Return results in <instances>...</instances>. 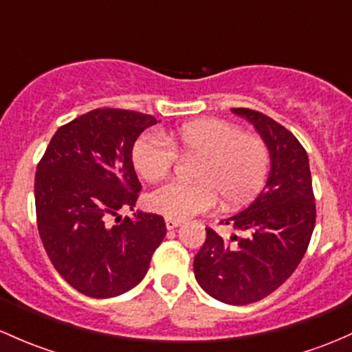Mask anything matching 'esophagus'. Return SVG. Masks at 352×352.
<instances>
[{
  "label": "esophagus",
  "mask_w": 352,
  "mask_h": 352,
  "mask_svg": "<svg viewBox=\"0 0 352 352\" xmlns=\"http://www.w3.org/2000/svg\"><path fill=\"white\" fill-rule=\"evenodd\" d=\"M182 224V221H177V219H165V226L166 229H175Z\"/></svg>",
  "instance_id": "34e87169"
}]
</instances>
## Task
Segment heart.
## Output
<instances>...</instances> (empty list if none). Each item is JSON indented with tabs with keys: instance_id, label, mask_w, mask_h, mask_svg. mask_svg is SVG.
Segmentation results:
<instances>
[{
	"instance_id": "heart-1",
	"label": "heart",
	"mask_w": 352,
	"mask_h": 352,
	"mask_svg": "<svg viewBox=\"0 0 352 352\" xmlns=\"http://www.w3.org/2000/svg\"><path fill=\"white\" fill-rule=\"evenodd\" d=\"M177 149L184 157L201 155V160L194 172L197 182H170L148 195V207L166 219L182 221L212 209L217 193L228 207L246 204L268 175L270 151L263 140L223 120L190 121L170 138L146 133L133 148V162L148 182H158L175 166Z\"/></svg>"
}]
</instances>
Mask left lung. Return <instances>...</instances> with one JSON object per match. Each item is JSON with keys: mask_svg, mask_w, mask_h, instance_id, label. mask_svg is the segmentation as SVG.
Returning a JSON list of instances; mask_svg holds the SVG:
<instances>
[{"mask_svg": "<svg viewBox=\"0 0 352 352\" xmlns=\"http://www.w3.org/2000/svg\"><path fill=\"white\" fill-rule=\"evenodd\" d=\"M231 111L260 133L272 168L253 204L221 221L241 232V238L224 239L206 229V241L194 258V275L216 300L246 305L275 292L302 261L316 226V199L300 142L263 113Z\"/></svg>", "mask_w": 352, "mask_h": 352, "instance_id": "left-lung-1", "label": "left lung"}]
</instances>
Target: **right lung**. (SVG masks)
Returning <instances> with one entry per match:
<instances>
[{
  "label": "right lung",
  "instance_id": "right-lung-1",
  "mask_svg": "<svg viewBox=\"0 0 352 352\" xmlns=\"http://www.w3.org/2000/svg\"><path fill=\"white\" fill-rule=\"evenodd\" d=\"M153 124V116L136 111H89L57 129L36 165L43 248L62 278L87 297H116L136 287L166 234L158 214L136 210L119 222L120 210H133L142 190L133 145Z\"/></svg>",
  "mask_w": 352,
  "mask_h": 352
}]
</instances>
